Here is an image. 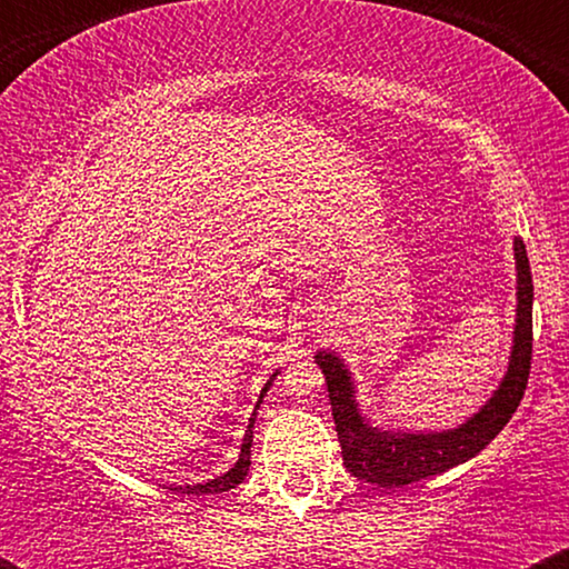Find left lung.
<instances>
[{
    "mask_svg": "<svg viewBox=\"0 0 569 569\" xmlns=\"http://www.w3.org/2000/svg\"><path fill=\"white\" fill-rule=\"evenodd\" d=\"M513 259L516 326L508 371L492 398L462 426L441 430V433H401V430L369 426V420L358 409L352 377L342 358L326 350L318 352L316 363L321 367L326 388H329L342 460L352 476L380 487H403L428 479V476L443 473L471 460L511 420L527 390L532 361V272L527 248L519 238L513 240Z\"/></svg>",
    "mask_w": 569,
    "mask_h": 569,
    "instance_id": "1",
    "label": "left lung"
}]
</instances>
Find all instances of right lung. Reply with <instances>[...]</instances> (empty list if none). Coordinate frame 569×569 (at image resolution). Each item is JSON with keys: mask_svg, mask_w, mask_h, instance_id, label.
Returning a JSON list of instances; mask_svg holds the SVG:
<instances>
[{"mask_svg": "<svg viewBox=\"0 0 569 569\" xmlns=\"http://www.w3.org/2000/svg\"><path fill=\"white\" fill-rule=\"evenodd\" d=\"M276 375H278V371H276ZM276 375L270 377V382H267L264 388H262V393H259L257 409H259V403H262V398H264L267 390H270L272 380H276ZM257 409H253L251 420H248V430H246V436H243V443H240V457H238V462H234V466L230 468V471L217 476V479H208L206 485L173 487L176 492H181V495H219V492H227V489H234V487L240 485V481L246 479L248 466H251V441H253V420H257Z\"/></svg>", "mask_w": 569, "mask_h": 569, "instance_id": "add662e5", "label": "right lung"}]
</instances>
